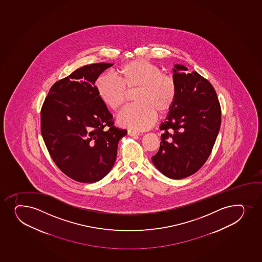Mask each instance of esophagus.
<instances>
[{
	"mask_svg": "<svg viewBox=\"0 0 262 262\" xmlns=\"http://www.w3.org/2000/svg\"><path fill=\"white\" fill-rule=\"evenodd\" d=\"M128 135L132 136V137H138L140 135V133L134 129H128Z\"/></svg>",
	"mask_w": 262,
	"mask_h": 262,
	"instance_id": "obj_1",
	"label": "esophagus"
}]
</instances>
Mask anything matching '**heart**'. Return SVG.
Here are the masks:
<instances>
[{
	"mask_svg": "<svg viewBox=\"0 0 262 262\" xmlns=\"http://www.w3.org/2000/svg\"><path fill=\"white\" fill-rule=\"evenodd\" d=\"M118 79L100 75L95 88L102 103L110 110L118 112L127 99V92L137 90L133 100L118 118L123 126L144 130L154 124L157 112L165 114L174 105L178 97V84L171 73L145 59L127 62L118 70Z\"/></svg>",
	"mask_w": 262,
	"mask_h": 262,
	"instance_id": "b5f03b06",
	"label": "heart"
}]
</instances>
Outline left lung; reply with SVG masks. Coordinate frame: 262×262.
I'll use <instances>...</instances> for the list:
<instances>
[{"label": "left lung", "instance_id": "1", "mask_svg": "<svg viewBox=\"0 0 262 262\" xmlns=\"http://www.w3.org/2000/svg\"><path fill=\"white\" fill-rule=\"evenodd\" d=\"M178 97L160 126V148L152 162L164 176L182 179L194 174L211 154L222 110L211 83L196 72L174 66Z\"/></svg>", "mask_w": 262, "mask_h": 262}]
</instances>
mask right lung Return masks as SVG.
Instances as JSON below:
<instances>
[{
    "mask_svg": "<svg viewBox=\"0 0 262 262\" xmlns=\"http://www.w3.org/2000/svg\"><path fill=\"white\" fill-rule=\"evenodd\" d=\"M111 63L84 66L55 82L40 110V130L51 158L68 178L95 183L106 176L126 129L114 125L95 80Z\"/></svg>",
    "mask_w": 262,
    "mask_h": 262,
    "instance_id": "right-lung-1",
    "label": "right lung"
}]
</instances>
